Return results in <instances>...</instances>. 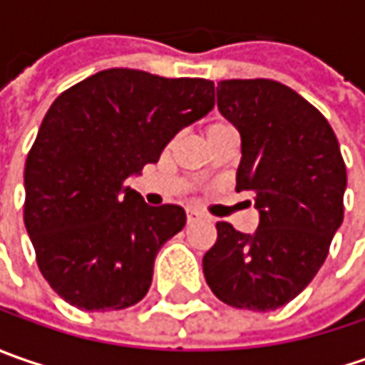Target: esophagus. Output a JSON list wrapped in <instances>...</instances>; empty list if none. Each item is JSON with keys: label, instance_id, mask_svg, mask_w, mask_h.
Instances as JSON below:
<instances>
[{"label": "esophagus", "instance_id": "obj_1", "mask_svg": "<svg viewBox=\"0 0 365 365\" xmlns=\"http://www.w3.org/2000/svg\"><path fill=\"white\" fill-rule=\"evenodd\" d=\"M203 219L205 215H201L199 211H189V213H187V221H189V223H197V221H203Z\"/></svg>", "mask_w": 365, "mask_h": 365}]
</instances>
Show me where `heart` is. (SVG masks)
<instances>
[{
    "instance_id": "heart-1",
    "label": "heart",
    "mask_w": 365,
    "mask_h": 365,
    "mask_svg": "<svg viewBox=\"0 0 365 365\" xmlns=\"http://www.w3.org/2000/svg\"><path fill=\"white\" fill-rule=\"evenodd\" d=\"M221 128H227V123H213V125H209V130H207V132H213V130H221Z\"/></svg>"
}]
</instances>
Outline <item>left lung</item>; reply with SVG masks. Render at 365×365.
Segmentation results:
<instances>
[{
    "label": "left lung",
    "instance_id": "obj_1",
    "mask_svg": "<svg viewBox=\"0 0 365 365\" xmlns=\"http://www.w3.org/2000/svg\"><path fill=\"white\" fill-rule=\"evenodd\" d=\"M217 107L242 138L235 190L254 192L259 225L219 221L205 280L230 307L274 311L309 287L344 223V158L329 121L282 83L221 81Z\"/></svg>",
    "mask_w": 365,
    "mask_h": 365
}]
</instances>
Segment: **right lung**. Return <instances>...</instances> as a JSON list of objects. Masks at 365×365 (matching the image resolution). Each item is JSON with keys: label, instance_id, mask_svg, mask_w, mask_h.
<instances>
[{"label": "right lung", "instance_id": "right-lung-1", "mask_svg": "<svg viewBox=\"0 0 365 365\" xmlns=\"http://www.w3.org/2000/svg\"><path fill=\"white\" fill-rule=\"evenodd\" d=\"M213 106V81L133 68L101 71L50 106L26 160L24 223L40 272L68 304L120 311L146 297L156 254L187 213L144 203L125 180Z\"/></svg>", "mask_w": 365, "mask_h": 365}]
</instances>
